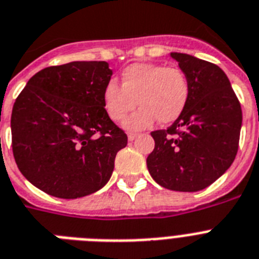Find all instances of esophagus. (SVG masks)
Listing matches in <instances>:
<instances>
[{"instance_id":"esophagus-1","label":"esophagus","mask_w":259,"mask_h":259,"mask_svg":"<svg viewBox=\"0 0 259 259\" xmlns=\"http://www.w3.org/2000/svg\"><path fill=\"white\" fill-rule=\"evenodd\" d=\"M137 137H138V133H129V134H127V138H129V141L136 140Z\"/></svg>"}]
</instances>
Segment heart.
I'll use <instances>...</instances> for the list:
<instances>
[{"instance_id": "obj_1", "label": "heart", "mask_w": 259, "mask_h": 259, "mask_svg": "<svg viewBox=\"0 0 259 259\" xmlns=\"http://www.w3.org/2000/svg\"><path fill=\"white\" fill-rule=\"evenodd\" d=\"M137 102H135V100ZM189 100V81L181 69L158 64H133L121 74V85L106 83L102 93L109 118L122 122L130 111L141 108L126 122L130 129H144L154 122H173L182 114Z\"/></svg>"}]
</instances>
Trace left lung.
I'll return each instance as SVG.
<instances>
[{
    "mask_svg": "<svg viewBox=\"0 0 259 259\" xmlns=\"http://www.w3.org/2000/svg\"><path fill=\"white\" fill-rule=\"evenodd\" d=\"M189 81V100L171 126L151 132L154 150L146 163L153 180L176 191H198L222 176L238 151L242 110L217 65L170 53Z\"/></svg>",
    "mask_w": 259,
    "mask_h": 259,
    "instance_id": "8db88e82",
    "label": "left lung"
}]
</instances>
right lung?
<instances>
[{
	"label": "right lung",
	"mask_w": 259,
	"mask_h": 259,
	"mask_svg": "<svg viewBox=\"0 0 259 259\" xmlns=\"http://www.w3.org/2000/svg\"><path fill=\"white\" fill-rule=\"evenodd\" d=\"M105 61H74L35 73L12 111L18 169L46 194L74 199L110 180L127 136L106 114L102 93L111 78Z\"/></svg>",
	"instance_id": "right-lung-1"
}]
</instances>
